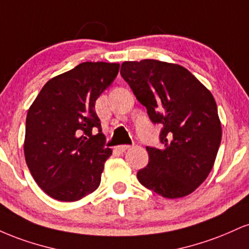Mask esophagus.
<instances>
[{"mask_svg": "<svg viewBox=\"0 0 249 249\" xmlns=\"http://www.w3.org/2000/svg\"><path fill=\"white\" fill-rule=\"evenodd\" d=\"M131 147V145H119V146L116 147V150L118 151V152H125V151L128 150V148Z\"/></svg>", "mask_w": 249, "mask_h": 249, "instance_id": "obj_1", "label": "esophagus"}]
</instances>
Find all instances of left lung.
<instances>
[{
	"label": "left lung",
	"mask_w": 249,
	"mask_h": 249,
	"mask_svg": "<svg viewBox=\"0 0 249 249\" xmlns=\"http://www.w3.org/2000/svg\"><path fill=\"white\" fill-rule=\"evenodd\" d=\"M121 75L160 124L164 146H147L148 164L137 178L148 190L168 199L199 187L212 170L221 142V124L212 93L184 67L157 59L124 62Z\"/></svg>",
	"instance_id": "8db88e82"
}]
</instances>
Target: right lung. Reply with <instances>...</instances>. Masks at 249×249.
<instances>
[{"instance_id": "add662e5", "label": "right lung", "mask_w": 249, "mask_h": 249, "mask_svg": "<svg viewBox=\"0 0 249 249\" xmlns=\"http://www.w3.org/2000/svg\"><path fill=\"white\" fill-rule=\"evenodd\" d=\"M118 71V63H81L51 78L28 110L25 161L51 198L76 201L101 184L112 151L105 147L95 104Z\"/></svg>"}]
</instances>
